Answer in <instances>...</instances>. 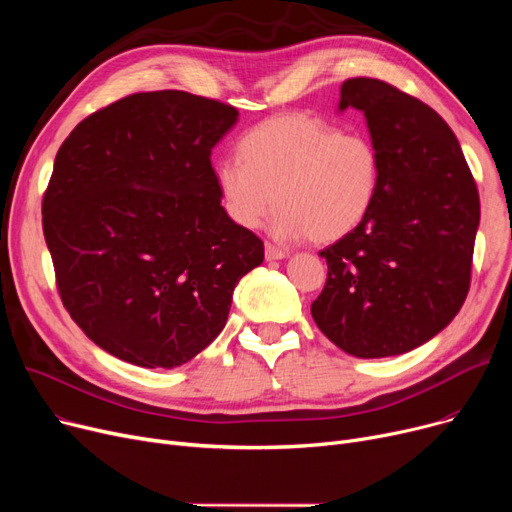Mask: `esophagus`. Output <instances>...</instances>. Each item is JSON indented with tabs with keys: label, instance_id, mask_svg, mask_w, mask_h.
<instances>
[{
	"label": "esophagus",
	"instance_id": "34e87169",
	"mask_svg": "<svg viewBox=\"0 0 512 512\" xmlns=\"http://www.w3.org/2000/svg\"><path fill=\"white\" fill-rule=\"evenodd\" d=\"M286 257V251L274 247L272 242H265V259L267 261H278V259H284Z\"/></svg>",
	"mask_w": 512,
	"mask_h": 512
}]
</instances>
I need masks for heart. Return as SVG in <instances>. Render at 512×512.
I'll return each mask as SVG.
<instances>
[{
  "instance_id": "b5f03b06",
  "label": "heart",
  "mask_w": 512,
  "mask_h": 512,
  "mask_svg": "<svg viewBox=\"0 0 512 512\" xmlns=\"http://www.w3.org/2000/svg\"><path fill=\"white\" fill-rule=\"evenodd\" d=\"M236 159L215 166L224 213L253 230L278 203L272 234L334 242L371 213L382 182L380 149L363 132L307 116L282 114L242 134Z\"/></svg>"
}]
</instances>
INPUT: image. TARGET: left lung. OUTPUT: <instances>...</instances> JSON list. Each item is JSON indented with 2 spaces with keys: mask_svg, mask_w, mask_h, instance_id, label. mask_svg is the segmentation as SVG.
Wrapping results in <instances>:
<instances>
[{
  "mask_svg": "<svg viewBox=\"0 0 512 512\" xmlns=\"http://www.w3.org/2000/svg\"><path fill=\"white\" fill-rule=\"evenodd\" d=\"M363 112L382 155L367 220L319 255L317 328L344 353H409L461 311L471 282L479 195L459 141L438 112L378 78H348L338 110Z\"/></svg>",
  "mask_w": 512,
  "mask_h": 512,
  "instance_id": "8db88e82",
  "label": "left lung"
}]
</instances>
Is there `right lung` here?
Returning a JSON list of instances; mask_svg holds the SVG:
<instances>
[{
	"instance_id": "add662e5",
	"label": "right lung",
	"mask_w": 512,
	"mask_h": 512,
	"mask_svg": "<svg viewBox=\"0 0 512 512\" xmlns=\"http://www.w3.org/2000/svg\"><path fill=\"white\" fill-rule=\"evenodd\" d=\"M236 107L184 91L128 95L62 143L43 234L64 307L105 353L172 369L218 336L263 242L222 209L211 149Z\"/></svg>"
}]
</instances>
